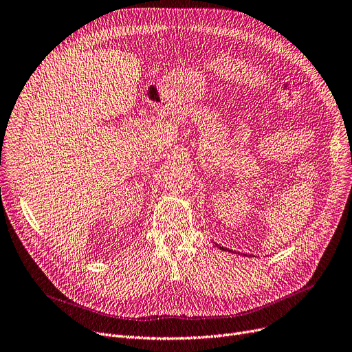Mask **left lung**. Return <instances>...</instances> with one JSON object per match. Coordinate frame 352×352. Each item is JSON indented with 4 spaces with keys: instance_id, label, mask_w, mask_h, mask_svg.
I'll return each mask as SVG.
<instances>
[{
    "instance_id": "obj_1",
    "label": "left lung",
    "mask_w": 352,
    "mask_h": 352,
    "mask_svg": "<svg viewBox=\"0 0 352 352\" xmlns=\"http://www.w3.org/2000/svg\"><path fill=\"white\" fill-rule=\"evenodd\" d=\"M216 246H217V244H216ZM217 248H219V249H220V250H224V252H226V250H227V249H226V248H223V246H217ZM228 252H230V250H228Z\"/></svg>"
}]
</instances>
